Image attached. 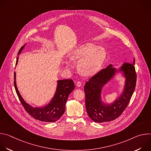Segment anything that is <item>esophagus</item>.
Masks as SVG:
<instances>
[{
	"mask_svg": "<svg viewBox=\"0 0 151 151\" xmlns=\"http://www.w3.org/2000/svg\"><path fill=\"white\" fill-rule=\"evenodd\" d=\"M76 86H77L78 87H80L81 86V82H79V81H78V82L76 83Z\"/></svg>",
	"mask_w": 151,
	"mask_h": 151,
	"instance_id": "esophagus-1",
	"label": "esophagus"
}]
</instances>
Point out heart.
I'll use <instances>...</instances> for the list:
<instances>
[{"instance_id":"1","label":"heart","mask_w":151,"mask_h":151,"mask_svg":"<svg viewBox=\"0 0 151 151\" xmlns=\"http://www.w3.org/2000/svg\"><path fill=\"white\" fill-rule=\"evenodd\" d=\"M106 55V51L103 47H98L93 43H86L72 52L70 58L72 60H79L78 68L82 75L91 76L101 70Z\"/></svg>"}]
</instances>
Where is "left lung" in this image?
<instances>
[{"instance_id": "1", "label": "left lung", "mask_w": 151, "mask_h": 151, "mask_svg": "<svg viewBox=\"0 0 151 151\" xmlns=\"http://www.w3.org/2000/svg\"><path fill=\"white\" fill-rule=\"evenodd\" d=\"M135 58L133 61L124 63L119 68L110 64L91 77L84 86L85 107L90 118L95 122L111 121L124 112L134 93L136 83ZM118 73L125 78L124 88L120 96L111 104L104 103L101 100L104 86Z\"/></svg>"}]
</instances>
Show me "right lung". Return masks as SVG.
<instances>
[{
	"mask_svg": "<svg viewBox=\"0 0 151 151\" xmlns=\"http://www.w3.org/2000/svg\"><path fill=\"white\" fill-rule=\"evenodd\" d=\"M21 47L18 55L24 50ZM18 57L17 58L15 66L18 63ZM14 87L17 96L24 106L26 111L35 119L40 121L52 122L58 120L65 111V105L69 94L75 89V84L72 79H62L57 81L55 93L51 101L45 106L41 107H33L28 104L21 96L16 83V73L14 72Z\"/></svg>",
	"mask_w": 151,
	"mask_h": 151,
	"instance_id": "1",
	"label": "right lung"
}]
</instances>
